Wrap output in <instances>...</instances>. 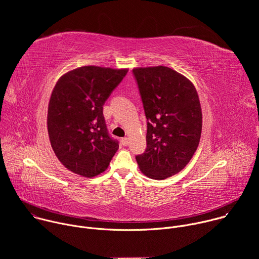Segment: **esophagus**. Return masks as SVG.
Returning <instances> with one entry per match:
<instances>
[{
    "label": "esophagus",
    "mask_w": 259,
    "mask_h": 259,
    "mask_svg": "<svg viewBox=\"0 0 259 259\" xmlns=\"http://www.w3.org/2000/svg\"><path fill=\"white\" fill-rule=\"evenodd\" d=\"M122 144L124 145V146H127L128 144H129V139L127 138V137H124V138H122Z\"/></svg>",
    "instance_id": "obj_1"
}]
</instances>
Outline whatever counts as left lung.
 Segmentation results:
<instances>
[{"mask_svg": "<svg viewBox=\"0 0 259 259\" xmlns=\"http://www.w3.org/2000/svg\"><path fill=\"white\" fill-rule=\"evenodd\" d=\"M146 118V149L135 157L144 175L165 179L191 161L200 142L202 112L190 80L167 66L132 70Z\"/></svg>", "mask_w": 259, "mask_h": 259, "instance_id": "1", "label": "left lung"}]
</instances>
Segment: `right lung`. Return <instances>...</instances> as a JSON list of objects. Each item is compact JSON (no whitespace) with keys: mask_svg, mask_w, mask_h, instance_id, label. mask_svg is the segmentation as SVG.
<instances>
[{"mask_svg":"<svg viewBox=\"0 0 259 259\" xmlns=\"http://www.w3.org/2000/svg\"><path fill=\"white\" fill-rule=\"evenodd\" d=\"M127 72L82 66L56 83L48 106V133L56 157L71 172L96 176L118 151L119 141L108 133L103 105Z\"/></svg>","mask_w":259,"mask_h":259,"instance_id":"obj_1","label":"right lung"}]
</instances>
